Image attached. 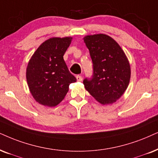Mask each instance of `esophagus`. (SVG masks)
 <instances>
[{"mask_svg": "<svg viewBox=\"0 0 158 158\" xmlns=\"http://www.w3.org/2000/svg\"><path fill=\"white\" fill-rule=\"evenodd\" d=\"M77 79L78 81H82V77L81 75H77Z\"/></svg>", "mask_w": 158, "mask_h": 158, "instance_id": "1", "label": "esophagus"}]
</instances>
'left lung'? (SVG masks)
Returning a JSON list of instances; mask_svg holds the SVG:
<instances>
[{
	"label": "left lung",
	"mask_w": 158,
	"mask_h": 158,
	"mask_svg": "<svg viewBox=\"0 0 158 158\" xmlns=\"http://www.w3.org/2000/svg\"><path fill=\"white\" fill-rule=\"evenodd\" d=\"M93 61V76L84 79L85 89L101 104L118 100L128 86L131 67L119 45L109 35L95 34L84 38Z\"/></svg>",
	"instance_id": "8db88e82"
}]
</instances>
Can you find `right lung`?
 I'll return each mask as SVG.
<instances>
[{"instance_id": "add662e5", "label": "right lung", "mask_w": 158, "mask_h": 158, "mask_svg": "<svg viewBox=\"0 0 158 158\" xmlns=\"http://www.w3.org/2000/svg\"><path fill=\"white\" fill-rule=\"evenodd\" d=\"M71 40V37L48 39L30 60L26 78L32 95L40 104L51 107L59 104L69 91L70 84L77 81L63 59Z\"/></svg>"}]
</instances>
